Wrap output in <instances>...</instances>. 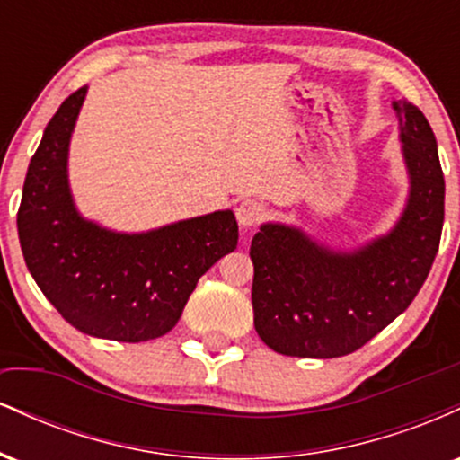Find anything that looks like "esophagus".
<instances>
[{"mask_svg": "<svg viewBox=\"0 0 460 460\" xmlns=\"http://www.w3.org/2000/svg\"><path fill=\"white\" fill-rule=\"evenodd\" d=\"M235 218L242 226H255L266 218V205L257 199H244L235 208Z\"/></svg>", "mask_w": 460, "mask_h": 460, "instance_id": "esophagus-1", "label": "esophagus"}]
</instances>
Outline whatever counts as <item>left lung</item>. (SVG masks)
I'll list each match as a JSON object with an SVG mask.
<instances>
[{"label":"left lung","mask_w":460,"mask_h":460,"mask_svg":"<svg viewBox=\"0 0 460 460\" xmlns=\"http://www.w3.org/2000/svg\"><path fill=\"white\" fill-rule=\"evenodd\" d=\"M394 110L409 199L392 231L352 251H335L283 223H263L252 237L255 331L279 355H350L392 324L429 277L439 251L446 181L421 110L406 99L394 102Z\"/></svg>","instance_id":"8db88e82"}]
</instances>
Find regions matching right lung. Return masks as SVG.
I'll use <instances>...</instances> for the list:
<instances>
[{
  "label": "right lung",
  "instance_id": "add662e5",
  "mask_svg": "<svg viewBox=\"0 0 460 460\" xmlns=\"http://www.w3.org/2000/svg\"><path fill=\"white\" fill-rule=\"evenodd\" d=\"M88 88L47 123L31 157L17 229L28 270L68 324L114 341L166 335L199 279L237 246L231 209L120 234L77 212L68 186V145Z\"/></svg>",
  "mask_w": 460,
  "mask_h": 460
}]
</instances>
